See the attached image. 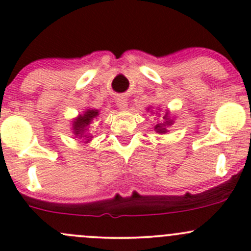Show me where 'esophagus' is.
Here are the masks:
<instances>
[{"label": "esophagus", "instance_id": "esophagus-1", "mask_svg": "<svg viewBox=\"0 0 251 251\" xmlns=\"http://www.w3.org/2000/svg\"><path fill=\"white\" fill-rule=\"evenodd\" d=\"M116 104H118V107L120 108V109H126V107H127V102H126V100L124 97L118 98V102H116Z\"/></svg>", "mask_w": 251, "mask_h": 251}]
</instances>
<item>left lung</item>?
I'll use <instances>...</instances> for the list:
<instances>
[{
    "mask_svg": "<svg viewBox=\"0 0 251 251\" xmlns=\"http://www.w3.org/2000/svg\"><path fill=\"white\" fill-rule=\"evenodd\" d=\"M163 119L165 120L163 124H156V125L154 126V130L158 133H166V131H168L166 130V126H171V124H173V120H170V118H169V111H166V114L163 116Z\"/></svg>",
    "mask_w": 251,
    "mask_h": 251,
    "instance_id": "1",
    "label": "left lung"
}]
</instances>
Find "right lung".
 I'll use <instances>...</instances> for the list:
<instances>
[{"instance_id":"right-lung-1","label":"right lung","mask_w":251,"mask_h":251,"mask_svg":"<svg viewBox=\"0 0 251 251\" xmlns=\"http://www.w3.org/2000/svg\"><path fill=\"white\" fill-rule=\"evenodd\" d=\"M98 115H100V111L97 109H87L82 115H78L73 121V132H74V135L78 136V137L90 138V136L85 135V132L88 126L91 125V123H93Z\"/></svg>"}]
</instances>
